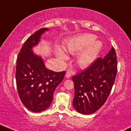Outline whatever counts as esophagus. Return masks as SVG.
<instances>
[{
    "mask_svg": "<svg viewBox=\"0 0 131 131\" xmlns=\"http://www.w3.org/2000/svg\"><path fill=\"white\" fill-rule=\"evenodd\" d=\"M71 76V72L70 71H67V72L65 74V77L67 78V79H69Z\"/></svg>",
    "mask_w": 131,
    "mask_h": 131,
    "instance_id": "1",
    "label": "esophagus"
}]
</instances>
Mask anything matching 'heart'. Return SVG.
I'll use <instances>...</instances> for the list:
<instances>
[{
  "label": "heart",
  "mask_w": 131,
  "mask_h": 131,
  "mask_svg": "<svg viewBox=\"0 0 131 131\" xmlns=\"http://www.w3.org/2000/svg\"><path fill=\"white\" fill-rule=\"evenodd\" d=\"M95 39V36L89 33L75 36L67 41L64 50L71 54L80 52L77 57V64L80 68L88 67L95 60L102 48V43ZM56 54L63 60L67 59V54L60 48H57Z\"/></svg>",
  "instance_id": "obj_1"
}]
</instances>
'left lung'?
Returning a JSON list of instances; mask_svg holds the SVG:
<instances>
[{"label":"left lung","instance_id":"obj_1","mask_svg":"<svg viewBox=\"0 0 131 131\" xmlns=\"http://www.w3.org/2000/svg\"><path fill=\"white\" fill-rule=\"evenodd\" d=\"M117 71L116 52L112 47L103 59L98 58L85 71L74 75L75 110L85 115L99 110L111 91Z\"/></svg>","mask_w":131,"mask_h":131}]
</instances>
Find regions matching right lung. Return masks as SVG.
I'll use <instances>...</instances> for the list:
<instances>
[{"label":"right lung","mask_w":131,"mask_h":131,"mask_svg":"<svg viewBox=\"0 0 131 131\" xmlns=\"http://www.w3.org/2000/svg\"><path fill=\"white\" fill-rule=\"evenodd\" d=\"M46 28L32 34L24 43L17 59L16 80L17 92L21 102L34 112L43 111L50 106L53 94L62 82L65 71L54 72L47 69L40 56L32 52Z\"/></svg>","instance_id":"add662e5"}]
</instances>
